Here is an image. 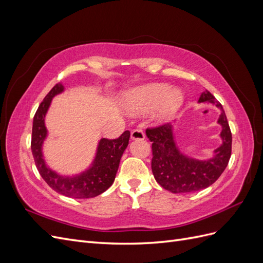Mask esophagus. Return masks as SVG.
I'll use <instances>...</instances> for the list:
<instances>
[{"label":"esophagus","instance_id":"esophagus-1","mask_svg":"<svg viewBox=\"0 0 263 263\" xmlns=\"http://www.w3.org/2000/svg\"><path fill=\"white\" fill-rule=\"evenodd\" d=\"M130 138L133 140H142V139H145V133H144V130L138 129V128L134 129L130 134Z\"/></svg>","mask_w":263,"mask_h":263}]
</instances>
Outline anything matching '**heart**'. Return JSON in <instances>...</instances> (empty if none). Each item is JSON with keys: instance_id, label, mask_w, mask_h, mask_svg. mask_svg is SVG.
Here are the masks:
<instances>
[{"instance_id": "heart-1", "label": "heart", "mask_w": 263, "mask_h": 263, "mask_svg": "<svg viewBox=\"0 0 263 263\" xmlns=\"http://www.w3.org/2000/svg\"><path fill=\"white\" fill-rule=\"evenodd\" d=\"M183 103V93L179 89L170 90L164 83L140 86L127 97V106L134 112H147L155 107L158 121L170 119Z\"/></svg>"}]
</instances>
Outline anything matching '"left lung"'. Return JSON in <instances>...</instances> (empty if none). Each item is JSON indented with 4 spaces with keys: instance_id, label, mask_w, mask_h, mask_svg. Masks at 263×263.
I'll list each match as a JSON object with an SVG mask.
<instances>
[{
    "instance_id": "8db88e82",
    "label": "left lung",
    "mask_w": 263,
    "mask_h": 263,
    "mask_svg": "<svg viewBox=\"0 0 263 263\" xmlns=\"http://www.w3.org/2000/svg\"><path fill=\"white\" fill-rule=\"evenodd\" d=\"M198 102H211L221 107L214 95L206 90ZM218 124L222 130V144L215 150V157L210 160L200 161L182 155L173 139L172 125L169 123L146 129V135L153 141L151 170L156 181L163 189L172 193H189L212 185L224 172L232 155V132L222 110Z\"/></svg>"
}]
</instances>
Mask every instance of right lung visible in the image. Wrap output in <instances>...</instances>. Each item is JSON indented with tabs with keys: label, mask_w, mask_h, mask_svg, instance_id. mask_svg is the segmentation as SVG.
I'll use <instances>...</instances> for the list:
<instances>
[{
	"label": "right lung",
	"mask_w": 263,
	"mask_h": 263,
	"mask_svg": "<svg viewBox=\"0 0 263 263\" xmlns=\"http://www.w3.org/2000/svg\"><path fill=\"white\" fill-rule=\"evenodd\" d=\"M63 91V85L55 84L36 110L31 133V153L37 170L42 178L55 192L73 198H90L102 194L113 184L119 161L128 146L129 130L124 132L116 139L102 138L97 156L89 170L76 177H61L46 165L43 158V142L47 136L45 116L52 98Z\"/></svg>",
	"instance_id": "add662e5"
}]
</instances>
